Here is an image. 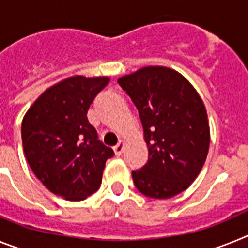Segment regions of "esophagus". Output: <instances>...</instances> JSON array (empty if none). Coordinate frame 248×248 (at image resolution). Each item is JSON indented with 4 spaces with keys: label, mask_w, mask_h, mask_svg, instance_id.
<instances>
[{
    "label": "esophagus",
    "mask_w": 248,
    "mask_h": 248,
    "mask_svg": "<svg viewBox=\"0 0 248 248\" xmlns=\"http://www.w3.org/2000/svg\"><path fill=\"white\" fill-rule=\"evenodd\" d=\"M124 145H126V142H124V140H120V141H118V143H117V145H116V146L113 147V150H114V154H116V155H117V156H120L121 154L124 153Z\"/></svg>",
    "instance_id": "1"
}]
</instances>
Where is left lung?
Segmentation results:
<instances>
[{"label":"left lung","mask_w":248,"mask_h":248,"mask_svg":"<svg viewBox=\"0 0 248 248\" xmlns=\"http://www.w3.org/2000/svg\"><path fill=\"white\" fill-rule=\"evenodd\" d=\"M139 109L149 160L132 171L140 193L168 199L188 189L207 159L211 130L207 109L188 79L175 69L143 66L118 78Z\"/></svg>","instance_id":"obj_1"}]
</instances>
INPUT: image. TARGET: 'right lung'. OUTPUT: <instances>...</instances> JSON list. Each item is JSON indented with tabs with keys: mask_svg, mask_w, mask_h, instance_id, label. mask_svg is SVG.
I'll use <instances>...</instances> for the list:
<instances>
[{
	"mask_svg": "<svg viewBox=\"0 0 248 248\" xmlns=\"http://www.w3.org/2000/svg\"><path fill=\"white\" fill-rule=\"evenodd\" d=\"M109 77L72 76L44 91L22 118L24 153L51 193L83 201L98 190L111 147L97 139L87 112Z\"/></svg>",
	"mask_w": 248,
	"mask_h": 248,
	"instance_id": "1",
	"label": "right lung"
}]
</instances>
